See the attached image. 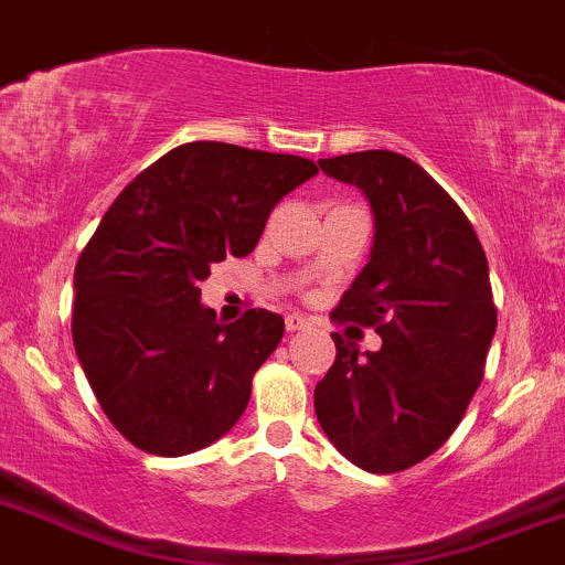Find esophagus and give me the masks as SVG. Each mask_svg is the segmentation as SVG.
I'll use <instances>...</instances> for the list:
<instances>
[{"label": "esophagus", "mask_w": 565, "mask_h": 565, "mask_svg": "<svg viewBox=\"0 0 565 565\" xmlns=\"http://www.w3.org/2000/svg\"><path fill=\"white\" fill-rule=\"evenodd\" d=\"M306 327H311V321H308L306 316H300V313L287 316V332H300V330H306Z\"/></svg>", "instance_id": "obj_1"}]
</instances>
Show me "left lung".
Instances as JSON below:
<instances>
[{
	"instance_id": "8db88e82",
	"label": "left lung",
	"mask_w": 565,
	"mask_h": 565,
	"mask_svg": "<svg viewBox=\"0 0 565 565\" xmlns=\"http://www.w3.org/2000/svg\"><path fill=\"white\" fill-rule=\"evenodd\" d=\"M356 184L375 216L370 263L332 321L381 334V351L332 334L334 364L316 383L321 429L351 463L394 475L431 456L486 373L495 332L488 259L461 206L411 158L364 150L319 160Z\"/></svg>"
}]
</instances>
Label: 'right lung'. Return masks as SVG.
Segmentation results:
<instances>
[{"label":"right lung","mask_w":565,"mask_h":565,"mask_svg":"<svg viewBox=\"0 0 565 565\" xmlns=\"http://www.w3.org/2000/svg\"><path fill=\"white\" fill-rule=\"evenodd\" d=\"M319 173L297 154L190 141L115 198L74 268L72 338L98 405L145 454L188 456L231 431L284 319L252 308L233 324L198 281L257 246L278 201Z\"/></svg>","instance_id":"add662e5"}]
</instances>
